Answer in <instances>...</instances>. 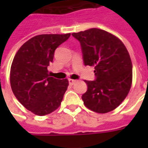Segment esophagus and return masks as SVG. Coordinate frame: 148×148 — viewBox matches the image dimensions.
<instances>
[{"label":"esophagus","mask_w":148,"mask_h":148,"mask_svg":"<svg viewBox=\"0 0 148 148\" xmlns=\"http://www.w3.org/2000/svg\"><path fill=\"white\" fill-rule=\"evenodd\" d=\"M68 82H69V84H70V85H74V82H76V80H74V79H71V78H69V79H68Z\"/></svg>","instance_id":"obj_1"}]
</instances>
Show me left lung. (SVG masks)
Wrapping results in <instances>:
<instances>
[{"mask_svg":"<svg viewBox=\"0 0 148 148\" xmlns=\"http://www.w3.org/2000/svg\"><path fill=\"white\" fill-rule=\"evenodd\" d=\"M72 36L80 42L84 65L95 69V80H85L88 86L82 96L85 106L99 113L112 111L132 86V65L127 50L117 37L98 28Z\"/></svg>","mask_w":148,"mask_h":148,"instance_id":"obj_1","label":"left lung"}]
</instances>
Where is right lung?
<instances>
[{
    "label": "right lung",
    "mask_w": 148,
    "mask_h": 148,
    "mask_svg": "<svg viewBox=\"0 0 148 148\" xmlns=\"http://www.w3.org/2000/svg\"><path fill=\"white\" fill-rule=\"evenodd\" d=\"M71 34L39 35L24 42L15 55L10 71V83L15 97L38 116H45L61 105L67 90V79L48 74L55 51Z\"/></svg>",
    "instance_id": "obj_1"
}]
</instances>
